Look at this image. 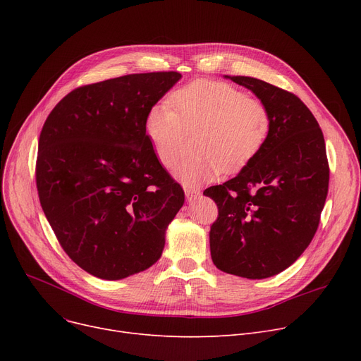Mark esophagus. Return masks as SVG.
Returning <instances> with one entry per match:
<instances>
[{"label":"esophagus","instance_id":"esophagus-1","mask_svg":"<svg viewBox=\"0 0 361 361\" xmlns=\"http://www.w3.org/2000/svg\"><path fill=\"white\" fill-rule=\"evenodd\" d=\"M185 199H187V202H193V200H196L197 197H200V192H197V190H195V188H185Z\"/></svg>","mask_w":361,"mask_h":361}]
</instances>
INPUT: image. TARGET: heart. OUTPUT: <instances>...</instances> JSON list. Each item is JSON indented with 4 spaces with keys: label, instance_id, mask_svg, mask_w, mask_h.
Segmentation results:
<instances>
[{
    "label": "heart",
    "instance_id": "b5f03b06",
    "mask_svg": "<svg viewBox=\"0 0 361 361\" xmlns=\"http://www.w3.org/2000/svg\"><path fill=\"white\" fill-rule=\"evenodd\" d=\"M197 128V154L176 169V177L190 187L250 164L269 139L272 116L263 102L228 83L195 82L174 92L169 101L152 105L143 121L145 135L165 168L178 162L185 130Z\"/></svg>",
    "mask_w": 361,
    "mask_h": 361
}]
</instances>
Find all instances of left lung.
Listing matches in <instances>:
<instances>
[{"label": "left lung", "mask_w": 361, "mask_h": 361, "mask_svg": "<svg viewBox=\"0 0 361 361\" xmlns=\"http://www.w3.org/2000/svg\"><path fill=\"white\" fill-rule=\"evenodd\" d=\"M225 78L268 106L272 130L237 177L203 192L218 206L211 256L226 274L263 279L291 267L316 234L329 185L325 139L294 93L255 78Z\"/></svg>", "instance_id": "1"}]
</instances>
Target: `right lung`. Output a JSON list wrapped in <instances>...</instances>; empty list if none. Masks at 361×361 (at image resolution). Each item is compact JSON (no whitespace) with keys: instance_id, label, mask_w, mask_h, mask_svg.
<instances>
[{"instance_id":"obj_1","label":"right lung","mask_w":361,"mask_h":361,"mask_svg":"<svg viewBox=\"0 0 361 361\" xmlns=\"http://www.w3.org/2000/svg\"><path fill=\"white\" fill-rule=\"evenodd\" d=\"M181 79L177 71L127 74L80 86L48 116L36 187L68 257L116 281L157 263L184 192L158 161L143 121Z\"/></svg>"}]
</instances>
